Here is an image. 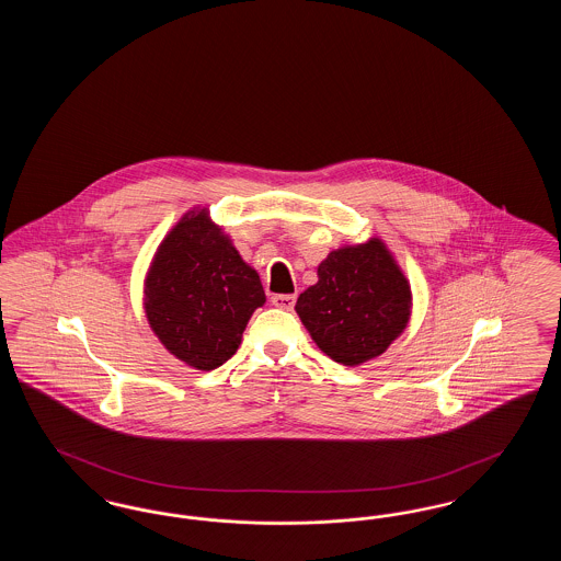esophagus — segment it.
Masks as SVG:
<instances>
[{
    "label": "esophagus",
    "instance_id": "34e87169",
    "mask_svg": "<svg viewBox=\"0 0 561 561\" xmlns=\"http://www.w3.org/2000/svg\"><path fill=\"white\" fill-rule=\"evenodd\" d=\"M271 302H273L277 309L293 311L294 302H296V296H294V294H275V296L271 298Z\"/></svg>",
    "mask_w": 561,
    "mask_h": 561
}]
</instances>
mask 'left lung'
Returning a JSON list of instances; mask_svg holds the SVG:
<instances>
[{"instance_id":"obj_1","label":"left lung","mask_w":561,"mask_h":561,"mask_svg":"<svg viewBox=\"0 0 561 561\" xmlns=\"http://www.w3.org/2000/svg\"><path fill=\"white\" fill-rule=\"evenodd\" d=\"M294 309L328 357L359 366L405 330L412 293L389 248L373 238L332 250L318 267V284L298 296Z\"/></svg>"}]
</instances>
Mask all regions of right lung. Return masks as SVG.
I'll return each instance as SVG.
<instances>
[{
	"label": "right lung",
	"instance_id": "add662e5",
	"mask_svg": "<svg viewBox=\"0 0 561 561\" xmlns=\"http://www.w3.org/2000/svg\"><path fill=\"white\" fill-rule=\"evenodd\" d=\"M265 300L259 273L206 208L172 227L145 279V313L161 345L206 373L238 351L245 323Z\"/></svg>",
	"mask_w": 561,
	"mask_h": 561
}]
</instances>
